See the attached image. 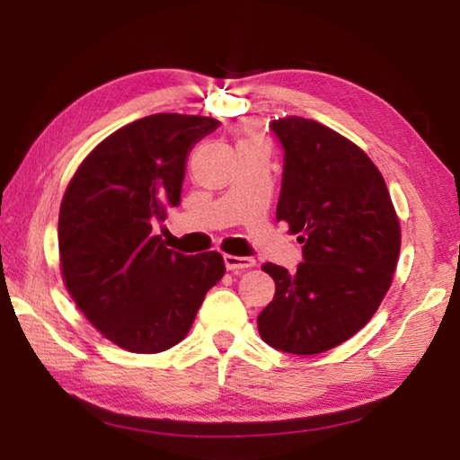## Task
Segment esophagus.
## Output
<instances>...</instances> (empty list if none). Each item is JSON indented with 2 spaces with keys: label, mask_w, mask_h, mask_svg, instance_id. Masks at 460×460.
<instances>
[{
  "label": "esophagus",
  "mask_w": 460,
  "mask_h": 460,
  "mask_svg": "<svg viewBox=\"0 0 460 460\" xmlns=\"http://www.w3.org/2000/svg\"><path fill=\"white\" fill-rule=\"evenodd\" d=\"M223 261H225V267L233 273H241L255 265L252 257H237V255H223Z\"/></svg>",
  "instance_id": "obj_1"
}]
</instances>
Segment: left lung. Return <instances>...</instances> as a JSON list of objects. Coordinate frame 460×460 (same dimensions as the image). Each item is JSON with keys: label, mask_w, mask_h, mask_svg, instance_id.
<instances>
[{"label": "left lung", "mask_w": 460, "mask_h": 460, "mask_svg": "<svg viewBox=\"0 0 460 460\" xmlns=\"http://www.w3.org/2000/svg\"><path fill=\"white\" fill-rule=\"evenodd\" d=\"M278 221L299 233L294 273L265 263L275 296L257 315L259 336L297 356L340 346L368 323L394 275L400 225L386 182L364 150L323 124L283 116Z\"/></svg>", "instance_id": "obj_1"}]
</instances>
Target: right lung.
Instances as JSON below:
<instances>
[{"instance_id":"obj_1","label":"right lung","mask_w":460,"mask_h":460,"mask_svg":"<svg viewBox=\"0 0 460 460\" xmlns=\"http://www.w3.org/2000/svg\"><path fill=\"white\" fill-rule=\"evenodd\" d=\"M219 124L145 116L104 138L66 189L58 221L64 283L90 323L128 352L179 344L225 273L217 252L179 253L153 231L181 203L189 153Z\"/></svg>"}]
</instances>
